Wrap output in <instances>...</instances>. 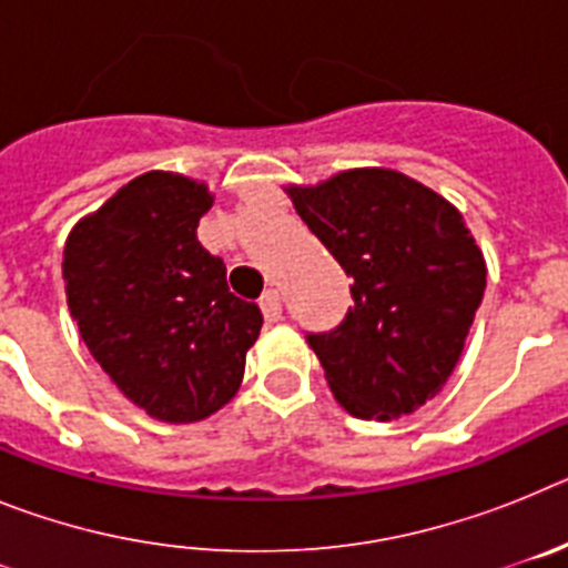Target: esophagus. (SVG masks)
<instances>
[{
  "label": "esophagus",
  "instance_id": "esophagus-1",
  "mask_svg": "<svg viewBox=\"0 0 568 568\" xmlns=\"http://www.w3.org/2000/svg\"><path fill=\"white\" fill-rule=\"evenodd\" d=\"M261 313L267 321H278L281 318V295L278 290H267V293L261 295Z\"/></svg>",
  "mask_w": 568,
  "mask_h": 568
}]
</instances>
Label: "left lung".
I'll use <instances>...</instances> for the list:
<instances>
[{"label": "left lung", "instance_id": "obj_1", "mask_svg": "<svg viewBox=\"0 0 568 568\" xmlns=\"http://www.w3.org/2000/svg\"><path fill=\"white\" fill-rule=\"evenodd\" d=\"M307 224L353 278V307L307 333L346 413L393 420L435 398L453 375L486 290L484 253L444 195L398 170H344L287 187Z\"/></svg>", "mask_w": 568, "mask_h": 568}]
</instances>
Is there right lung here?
I'll return each instance as SVG.
<instances>
[{"label":"right lung","instance_id":"add662e5","mask_svg":"<svg viewBox=\"0 0 568 568\" xmlns=\"http://www.w3.org/2000/svg\"><path fill=\"white\" fill-rule=\"evenodd\" d=\"M210 207L207 184L150 170L64 244V293L90 355L124 398L168 424L202 420L233 398L264 324L195 239Z\"/></svg>","mask_w":568,"mask_h":568}]
</instances>
